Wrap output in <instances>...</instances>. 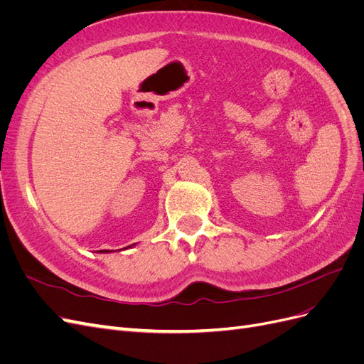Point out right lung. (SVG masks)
<instances>
[{
  "label": "right lung",
  "mask_w": 364,
  "mask_h": 364,
  "mask_svg": "<svg viewBox=\"0 0 364 364\" xmlns=\"http://www.w3.org/2000/svg\"><path fill=\"white\" fill-rule=\"evenodd\" d=\"M134 246H135V245H132V246H127V247H123V249L126 250V249H130V247H134ZM98 252H100V253H109V252H112V250H98Z\"/></svg>",
  "instance_id": "right-lung-1"
}]
</instances>
